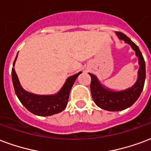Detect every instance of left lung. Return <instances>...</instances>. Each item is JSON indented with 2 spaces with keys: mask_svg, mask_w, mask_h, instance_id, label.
<instances>
[{
  "mask_svg": "<svg viewBox=\"0 0 151 151\" xmlns=\"http://www.w3.org/2000/svg\"><path fill=\"white\" fill-rule=\"evenodd\" d=\"M119 40H124L129 44L135 51V55L139 58V69L138 70V78L135 83L124 90L114 91L103 86L98 78L93 73H88L91 77V94L96 105L109 111H122L129 108L138 100L142 93L146 79V65L144 58L138 46L134 44L129 38L122 32H116Z\"/></svg>",
  "mask_w": 151,
  "mask_h": 151,
  "instance_id": "left-lung-1",
  "label": "left lung"
}]
</instances>
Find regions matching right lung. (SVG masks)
Returning <instances> with one entry per match:
<instances>
[{
  "instance_id": "add662e5",
  "label": "right lung",
  "mask_w": 151,
  "mask_h": 151,
  "mask_svg": "<svg viewBox=\"0 0 151 151\" xmlns=\"http://www.w3.org/2000/svg\"><path fill=\"white\" fill-rule=\"evenodd\" d=\"M17 55L13 63V66L17 61ZM81 73V72H79L69 77L58 93L53 95H38L24 89L19 83V78L17 77L14 68L12 69V79L16 94L22 104L28 111L36 116H49L59 113L65 109L71 88L78 75Z\"/></svg>"
}]
</instances>
